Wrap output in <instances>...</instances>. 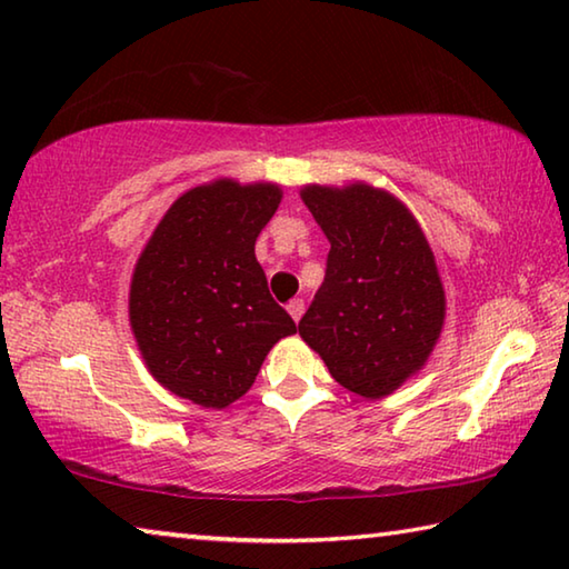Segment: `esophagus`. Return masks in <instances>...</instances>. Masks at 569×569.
I'll use <instances>...</instances> for the list:
<instances>
[{
	"label": "esophagus",
	"instance_id": "34e87169",
	"mask_svg": "<svg viewBox=\"0 0 569 569\" xmlns=\"http://www.w3.org/2000/svg\"><path fill=\"white\" fill-rule=\"evenodd\" d=\"M286 308H288V313H291L293 321H301V316H303V311H306L303 298H293V301H288Z\"/></svg>",
	"mask_w": 569,
	"mask_h": 569
}]
</instances>
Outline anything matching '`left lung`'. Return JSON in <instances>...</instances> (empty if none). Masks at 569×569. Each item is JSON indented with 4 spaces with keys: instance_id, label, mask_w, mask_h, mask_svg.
Segmentation results:
<instances>
[{
    "instance_id": "obj_1",
    "label": "left lung",
    "mask_w": 569,
    "mask_h": 569,
    "mask_svg": "<svg viewBox=\"0 0 569 569\" xmlns=\"http://www.w3.org/2000/svg\"><path fill=\"white\" fill-rule=\"evenodd\" d=\"M301 198L331 250L298 333L343 389L387 397L427 363L445 326L435 253L387 190L306 186Z\"/></svg>"
}]
</instances>
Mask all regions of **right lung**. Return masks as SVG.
<instances>
[{"mask_svg":"<svg viewBox=\"0 0 569 569\" xmlns=\"http://www.w3.org/2000/svg\"><path fill=\"white\" fill-rule=\"evenodd\" d=\"M278 203L273 182L198 186L140 253L130 326L150 373L176 397L226 409L253 387L273 343L296 333L256 261V238Z\"/></svg>","mask_w":569,"mask_h":569,"instance_id":"add662e5","label":"right lung"}]
</instances>
